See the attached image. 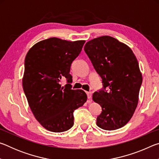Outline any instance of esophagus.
Returning a JSON list of instances; mask_svg holds the SVG:
<instances>
[{"label":"esophagus","instance_id":"1","mask_svg":"<svg viewBox=\"0 0 159 159\" xmlns=\"http://www.w3.org/2000/svg\"><path fill=\"white\" fill-rule=\"evenodd\" d=\"M86 94H87V96H88V99H90L91 97H92V93L91 92H87L86 93Z\"/></svg>","mask_w":159,"mask_h":159}]
</instances>
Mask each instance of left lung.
<instances>
[{"label":"left lung","instance_id":"1","mask_svg":"<svg viewBox=\"0 0 159 159\" xmlns=\"http://www.w3.org/2000/svg\"><path fill=\"white\" fill-rule=\"evenodd\" d=\"M84 50L107 88L93 95L102 109L97 125L106 130L122 128L138 104L142 76L138 60L130 47L109 36L90 40Z\"/></svg>","mask_w":159,"mask_h":159}]
</instances>
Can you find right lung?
<instances>
[{
	"label": "right lung",
	"mask_w": 159,
	"mask_h": 159,
	"mask_svg": "<svg viewBox=\"0 0 159 159\" xmlns=\"http://www.w3.org/2000/svg\"><path fill=\"white\" fill-rule=\"evenodd\" d=\"M85 42L50 38L38 42L26 54L23 89L34 117L48 130H68L74 125V111L87 101L83 90L60 85L64 78L72 81L70 67Z\"/></svg>",
	"instance_id": "right-lung-1"
}]
</instances>
